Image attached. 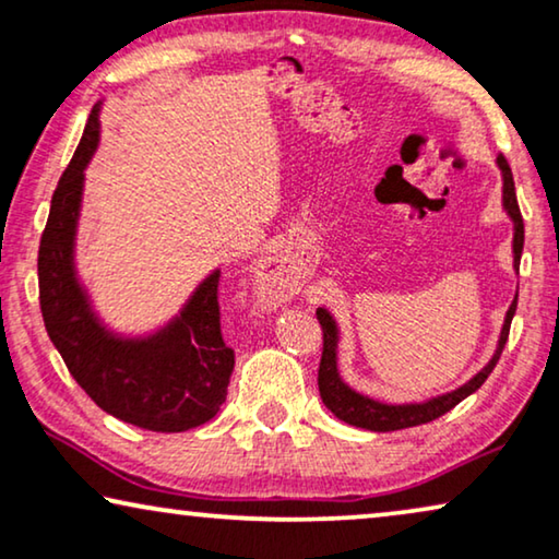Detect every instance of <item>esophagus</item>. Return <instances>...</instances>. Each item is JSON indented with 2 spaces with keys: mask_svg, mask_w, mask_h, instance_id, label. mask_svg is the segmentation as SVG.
<instances>
[{
  "mask_svg": "<svg viewBox=\"0 0 559 559\" xmlns=\"http://www.w3.org/2000/svg\"><path fill=\"white\" fill-rule=\"evenodd\" d=\"M257 285H259V293L264 295V300L280 302L285 300L287 295H293L295 280H293V272L287 270V264L282 262V259L266 257L257 264Z\"/></svg>",
  "mask_w": 559,
  "mask_h": 559,
  "instance_id": "1",
  "label": "esophagus"
}]
</instances>
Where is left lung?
<instances>
[{
  "label": "left lung",
  "mask_w": 559,
  "mask_h": 559,
  "mask_svg": "<svg viewBox=\"0 0 559 559\" xmlns=\"http://www.w3.org/2000/svg\"><path fill=\"white\" fill-rule=\"evenodd\" d=\"M496 163H499L501 175H503V209H507L511 221H514V264H519V259H522V249H524V221H522V211H519V203H516L514 175H511V167L503 155H499ZM514 312H516V297L507 312V320H503L499 348H496L491 361H488L484 369H480L476 377L468 381V384H463L461 389H455V392H450V394L435 396V400L423 402V404H381V402L369 400V396L354 392V389L346 386L341 381L338 364H335L338 328H335L331 312L320 308L316 316L320 320V328H323V356H320L318 389H320V396H323V404L333 412L335 417L343 419V423H348L354 427H364V430H373V432H392V430H404V427L432 423V419L445 415V412L453 409L457 402H463L465 396L476 392V389L488 379V373L493 371L496 361L501 358L503 346H507L511 318H514Z\"/></svg>",
  "instance_id": "1"
}]
</instances>
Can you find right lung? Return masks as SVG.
Masks as SVG:
<instances>
[{"label": "right lung", "mask_w": 559, "mask_h": 559, "mask_svg": "<svg viewBox=\"0 0 559 559\" xmlns=\"http://www.w3.org/2000/svg\"><path fill=\"white\" fill-rule=\"evenodd\" d=\"M96 142L98 106L60 175L40 236L37 285L45 331L71 377L104 412L152 432L190 430L216 417L234 371V350L221 335V272L195 289L180 318L150 338H117L98 323L73 270L83 167Z\"/></svg>", "instance_id": "obj_1"}]
</instances>
